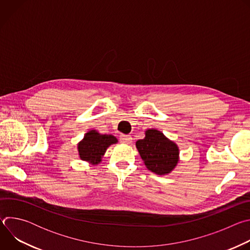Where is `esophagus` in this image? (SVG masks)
I'll return each instance as SVG.
<instances>
[{
  "label": "esophagus",
  "mask_w": 250,
  "mask_h": 250,
  "mask_svg": "<svg viewBox=\"0 0 250 250\" xmlns=\"http://www.w3.org/2000/svg\"><path fill=\"white\" fill-rule=\"evenodd\" d=\"M120 140H121L122 142H124V144H130L132 138H131V136L128 135V134H122V135L120 136Z\"/></svg>",
  "instance_id": "34e87169"
}]
</instances>
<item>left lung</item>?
Wrapping results in <instances>:
<instances>
[{
    "label": "left lung",
    "instance_id": "obj_1",
    "mask_svg": "<svg viewBox=\"0 0 250 250\" xmlns=\"http://www.w3.org/2000/svg\"><path fill=\"white\" fill-rule=\"evenodd\" d=\"M136 148L146 167L158 175L170 173L178 162L177 146L156 129L146 130V137L136 141Z\"/></svg>",
    "mask_w": 250,
    "mask_h": 250
}]
</instances>
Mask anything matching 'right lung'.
I'll use <instances>...</instances> for the list:
<instances>
[{
  "instance_id": "right-lung-1",
  "label": "right lung",
  "mask_w": 250,
  "mask_h": 250,
  "mask_svg": "<svg viewBox=\"0 0 250 250\" xmlns=\"http://www.w3.org/2000/svg\"><path fill=\"white\" fill-rule=\"evenodd\" d=\"M117 141V138L112 134H100L96 130H91L86 133L78 146L80 158L91 161L92 164H98L106 148Z\"/></svg>"
}]
</instances>
